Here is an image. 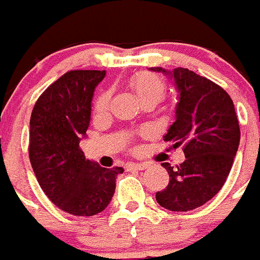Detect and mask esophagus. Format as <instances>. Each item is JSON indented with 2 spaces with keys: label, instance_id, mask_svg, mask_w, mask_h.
<instances>
[{
  "label": "esophagus",
  "instance_id": "34e87169",
  "mask_svg": "<svg viewBox=\"0 0 260 260\" xmlns=\"http://www.w3.org/2000/svg\"><path fill=\"white\" fill-rule=\"evenodd\" d=\"M127 171H144L147 168L146 164H135V162H130L127 164Z\"/></svg>",
  "mask_w": 260,
  "mask_h": 260
}]
</instances>
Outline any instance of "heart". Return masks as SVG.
Here are the masks:
<instances>
[{
    "instance_id": "b5f03b06",
    "label": "heart",
    "mask_w": 260,
    "mask_h": 260,
    "mask_svg": "<svg viewBox=\"0 0 260 260\" xmlns=\"http://www.w3.org/2000/svg\"><path fill=\"white\" fill-rule=\"evenodd\" d=\"M130 86L134 89L137 98L141 100V103L147 100H153V102H160L165 95V82L161 77L153 73L143 71L139 73L130 80ZM110 98L112 93L110 91H104L96 98L93 103V112L96 114H103L109 109Z\"/></svg>"
}]
</instances>
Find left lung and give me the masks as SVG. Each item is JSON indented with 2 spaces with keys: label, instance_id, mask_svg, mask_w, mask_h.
Returning a JSON list of instances; mask_svg holds the SVG:
<instances>
[{
  "label": "left lung",
  "instance_id": "left-lung-1",
  "mask_svg": "<svg viewBox=\"0 0 260 260\" xmlns=\"http://www.w3.org/2000/svg\"><path fill=\"white\" fill-rule=\"evenodd\" d=\"M151 70L169 75L180 93L176 121L164 141L173 142V148L182 146L186 156L174 171L162 162L169 183L156 192V201L169 211L195 210L221 190L233 165L241 138L234 104L219 84L189 69Z\"/></svg>",
  "mask_w": 260,
  "mask_h": 260
}]
</instances>
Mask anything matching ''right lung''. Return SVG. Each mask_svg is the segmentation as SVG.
I'll list each match as a JSON object with an SVG mask.
<instances>
[{
  "label": "right lung",
  "mask_w": 260,
  "mask_h": 260,
  "mask_svg": "<svg viewBox=\"0 0 260 260\" xmlns=\"http://www.w3.org/2000/svg\"><path fill=\"white\" fill-rule=\"evenodd\" d=\"M105 70H70L38 99L29 121L28 156L38 182L59 210L93 216L107 208L119 167L87 160L79 147L91 117V102Z\"/></svg>",
  "instance_id": "right-lung-1"
}]
</instances>
